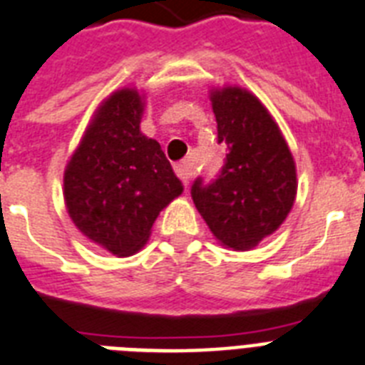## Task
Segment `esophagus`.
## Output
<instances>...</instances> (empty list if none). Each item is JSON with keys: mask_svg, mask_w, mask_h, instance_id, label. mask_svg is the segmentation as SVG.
<instances>
[{"mask_svg": "<svg viewBox=\"0 0 365 365\" xmlns=\"http://www.w3.org/2000/svg\"><path fill=\"white\" fill-rule=\"evenodd\" d=\"M174 170H176L178 178H180V180H182V182L185 183V185H187V183H189V178L192 176V167H191V165H189L187 161L178 163L176 167H174Z\"/></svg>", "mask_w": 365, "mask_h": 365, "instance_id": "34e87169", "label": "esophagus"}]
</instances>
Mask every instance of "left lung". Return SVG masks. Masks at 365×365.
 Here are the masks:
<instances>
[{"mask_svg": "<svg viewBox=\"0 0 365 365\" xmlns=\"http://www.w3.org/2000/svg\"><path fill=\"white\" fill-rule=\"evenodd\" d=\"M210 101L227 159L215 182L192 183V202L219 244L250 251L279 229L294 206V157L274 115L250 90L213 88Z\"/></svg>", "mask_w": 365, "mask_h": 365, "instance_id": "1", "label": "left lung"}]
</instances>
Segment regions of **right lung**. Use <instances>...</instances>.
<instances>
[{"label": "right lung", "mask_w": 365, "mask_h": 365, "mask_svg": "<svg viewBox=\"0 0 365 365\" xmlns=\"http://www.w3.org/2000/svg\"><path fill=\"white\" fill-rule=\"evenodd\" d=\"M144 99L136 88L106 97L63 174L75 227L115 257L140 251L157 215L183 191L161 144L140 131Z\"/></svg>", "instance_id": "right-lung-1"}]
</instances>
